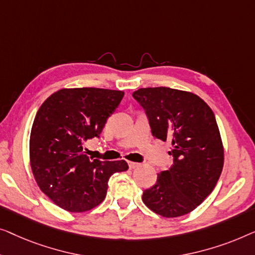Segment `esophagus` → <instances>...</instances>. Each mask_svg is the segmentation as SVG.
I'll list each match as a JSON object with an SVG mask.
<instances>
[{
	"mask_svg": "<svg viewBox=\"0 0 255 255\" xmlns=\"http://www.w3.org/2000/svg\"><path fill=\"white\" fill-rule=\"evenodd\" d=\"M128 166L129 168H136L139 166V163H135V162H128Z\"/></svg>",
	"mask_w": 255,
	"mask_h": 255,
	"instance_id": "esophagus-1",
	"label": "esophagus"
}]
</instances>
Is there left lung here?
Segmentation results:
<instances>
[{
    "instance_id": "left-lung-1",
    "label": "left lung",
    "mask_w": 255,
    "mask_h": 255,
    "mask_svg": "<svg viewBox=\"0 0 255 255\" xmlns=\"http://www.w3.org/2000/svg\"><path fill=\"white\" fill-rule=\"evenodd\" d=\"M149 119L156 138L170 139L173 165L158 173L142 200L163 217H179L203 202L216 186L224 164V148L214 112L192 92L143 88L132 93Z\"/></svg>"
}]
</instances>
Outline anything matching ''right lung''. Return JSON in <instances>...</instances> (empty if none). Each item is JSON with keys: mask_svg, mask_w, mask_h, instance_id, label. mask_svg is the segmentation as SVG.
<instances>
[{"mask_svg": "<svg viewBox=\"0 0 255 255\" xmlns=\"http://www.w3.org/2000/svg\"><path fill=\"white\" fill-rule=\"evenodd\" d=\"M125 95L97 88L61 89L42 103L30 135L35 181L64 210L83 213L105 199L109 179L128 170L125 160L103 162L85 155L84 143L99 137Z\"/></svg>", "mask_w": 255, "mask_h": 255, "instance_id": "add662e5", "label": "right lung"}]
</instances>
